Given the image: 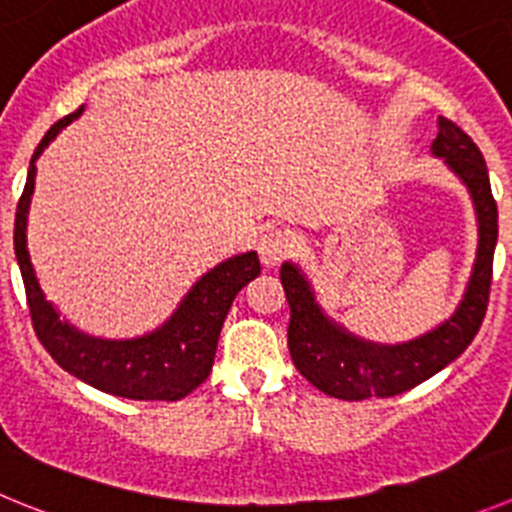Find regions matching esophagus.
Wrapping results in <instances>:
<instances>
[{
  "label": "esophagus",
  "mask_w": 512,
  "mask_h": 512,
  "mask_svg": "<svg viewBox=\"0 0 512 512\" xmlns=\"http://www.w3.org/2000/svg\"><path fill=\"white\" fill-rule=\"evenodd\" d=\"M296 250V234L288 232V229H270L260 237L257 242V252H260L262 265H278L283 262L290 252Z\"/></svg>",
  "instance_id": "34e87169"
}]
</instances>
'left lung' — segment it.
Masks as SVG:
<instances>
[{
	"label": "left lung",
	"mask_w": 512,
	"mask_h": 512,
	"mask_svg": "<svg viewBox=\"0 0 512 512\" xmlns=\"http://www.w3.org/2000/svg\"><path fill=\"white\" fill-rule=\"evenodd\" d=\"M434 153L441 155L467 183L480 219V247L467 296L444 326L400 347L359 342L326 319L313 303L311 288L296 267L288 262L280 267V280L290 306L288 349L293 365L313 388L331 398L365 400L405 393L454 362L480 331L490 303L492 257L497 242V204L490 176L480 147L446 117H439Z\"/></svg>",
	"instance_id": "obj_1"
}]
</instances>
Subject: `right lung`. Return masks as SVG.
<instances>
[{"instance_id": "add662e5", "label": "right lung", "mask_w": 512, "mask_h": 512, "mask_svg": "<svg viewBox=\"0 0 512 512\" xmlns=\"http://www.w3.org/2000/svg\"><path fill=\"white\" fill-rule=\"evenodd\" d=\"M78 114L81 107L58 119L45 132L30 160L25 191L17 201L15 255L25 283L32 329L63 370L94 385L101 393L130 400H181L209 377L229 306L239 290L260 275V260L255 252H247L214 267L193 285L181 308L163 329L132 342H104L84 336L58 319L55 308L45 301L27 255V206L35 188V160L43 153V147Z\"/></svg>"}]
</instances>
